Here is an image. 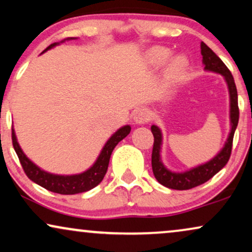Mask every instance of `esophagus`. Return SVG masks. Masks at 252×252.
Segmentation results:
<instances>
[{
  "instance_id": "obj_1",
  "label": "esophagus",
  "mask_w": 252,
  "mask_h": 252,
  "mask_svg": "<svg viewBox=\"0 0 252 252\" xmlns=\"http://www.w3.org/2000/svg\"><path fill=\"white\" fill-rule=\"evenodd\" d=\"M150 121V114L149 111L141 108V109L136 110V113L133 114V122L136 124H144Z\"/></svg>"
}]
</instances>
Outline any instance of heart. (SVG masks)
<instances>
[{
  "instance_id": "heart-1",
  "label": "heart",
  "mask_w": 252,
  "mask_h": 252,
  "mask_svg": "<svg viewBox=\"0 0 252 252\" xmlns=\"http://www.w3.org/2000/svg\"><path fill=\"white\" fill-rule=\"evenodd\" d=\"M171 51L165 49V47H154L149 52V59L150 63L155 66H161L167 62V59L170 58ZM187 62L184 57H176L172 62L170 63L167 68V78L171 81H177L183 76L186 69Z\"/></svg>"
}]
</instances>
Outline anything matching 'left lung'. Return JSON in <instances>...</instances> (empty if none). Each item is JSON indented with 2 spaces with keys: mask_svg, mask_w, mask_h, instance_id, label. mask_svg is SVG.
I'll use <instances>...</instances> for the list:
<instances>
[{
  "mask_svg": "<svg viewBox=\"0 0 252 252\" xmlns=\"http://www.w3.org/2000/svg\"><path fill=\"white\" fill-rule=\"evenodd\" d=\"M201 55L206 71L219 73V74L223 75L224 80L227 82L229 97H230V132H229L228 139L223 148L211 160L196 167L190 168L189 171L172 172L161 161L160 150L163 136H161L160 129L154 124L151 126V131L155 137L151 157L152 171H154L155 178L158 180V183L171 189H190L193 187L199 186V185L205 184L206 181L214 177L220 170H222L225 166V164L228 163L229 158H230L232 139H234L235 130H236L238 124L240 110H238L237 102V89L230 71L224 65V63L203 41H201Z\"/></svg>",
  "mask_w": 252,
  "mask_h": 252,
  "instance_id": "obj_1",
  "label": "left lung"
}]
</instances>
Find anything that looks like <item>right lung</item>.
Listing matches in <instances>:
<instances>
[{"label":"right lung","mask_w":252,"mask_h":252,"mask_svg":"<svg viewBox=\"0 0 252 252\" xmlns=\"http://www.w3.org/2000/svg\"><path fill=\"white\" fill-rule=\"evenodd\" d=\"M71 39H76V38H67V40ZM58 44L59 43L51 44L50 46L46 47L45 51L52 49V47L58 45ZM130 130H131V126H124L122 128H120L108 139L106 144H104L103 149L101 150V154L98 155L96 161L93 164V166H91L87 171L82 172V173L72 174V176H59V174H52L41 170L36 164H33L24 155V152L22 151L21 146L17 142V138H16L14 129H12L11 132V138L16 154H17L22 167H23L25 174H27L29 179L32 180L33 183L39 185V186L44 187L45 189L51 190V192L68 195V194L87 192V190L94 189L95 186H97L102 181L107 173L111 152L115 149V146L119 144V142H121L124 137L129 135Z\"/></svg>","instance_id":"right-lung-1"}]
</instances>
